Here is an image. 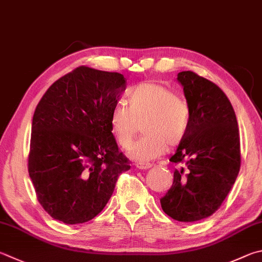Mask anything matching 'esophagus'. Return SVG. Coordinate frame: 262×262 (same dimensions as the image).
<instances>
[{"instance_id":"34e87169","label":"esophagus","mask_w":262,"mask_h":262,"mask_svg":"<svg viewBox=\"0 0 262 262\" xmlns=\"http://www.w3.org/2000/svg\"><path fill=\"white\" fill-rule=\"evenodd\" d=\"M151 164H136V168H139V169H141V170H146V169H149V168H151Z\"/></svg>"}]
</instances>
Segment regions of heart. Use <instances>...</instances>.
<instances>
[{"mask_svg": "<svg viewBox=\"0 0 262 262\" xmlns=\"http://www.w3.org/2000/svg\"><path fill=\"white\" fill-rule=\"evenodd\" d=\"M127 105L118 104L110 115V128L121 149H128L139 134L140 139L129 149L137 161L160 157L169 147L182 144L191 125V108L177 92L158 82H144L128 92Z\"/></svg>", "mask_w": 262, "mask_h": 262, "instance_id": "1", "label": "heart"}]
</instances>
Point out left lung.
Returning a JSON list of instances; mask_svg holds the SVG:
<instances>
[{"label":"left lung","instance_id":"obj_1","mask_svg":"<svg viewBox=\"0 0 262 262\" xmlns=\"http://www.w3.org/2000/svg\"><path fill=\"white\" fill-rule=\"evenodd\" d=\"M191 108L189 134L169 161L175 169L161 208L174 220L196 222L222 205L241 167L239 130L234 108L220 87L192 71L178 74Z\"/></svg>","mask_w":262,"mask_h":262}]
</instances>
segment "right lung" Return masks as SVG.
Returning <instances> with one entry per match:
<instances>
[{"label":"right lung","mask_w":262,"mask_h":262,"mask_svg":"<svg viewBox=\"0 0 262 262\" xmlns=\"http://www.w3.org/2000/svg\"><path fill=\"white\" fill-rule=\"evenodd\" d=\"M123 75L79 66L52 83L32 121L28 173L51 217L78 225L101 213L130 168L110 128Z\"/></svg>","instance_id":"add662e5"}]
</instances>
